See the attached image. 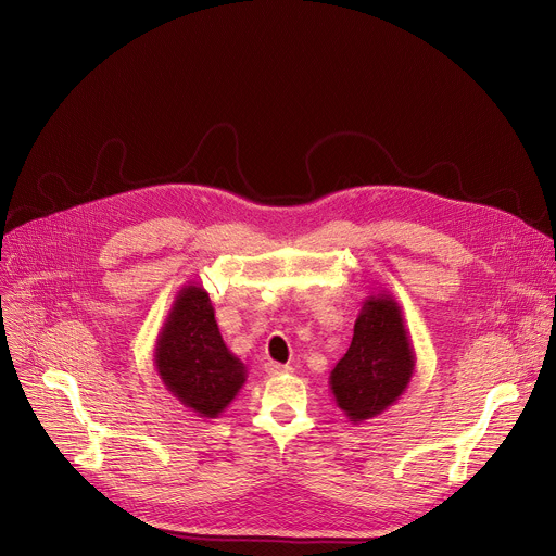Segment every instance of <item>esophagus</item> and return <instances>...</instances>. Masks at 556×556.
Listing matches in <instances>:
<instances>
[{
	"label": "esophagus",
	"mask_w": 556,
	"mask_h": 556,
	"mask_svg": "<svg viewBox=\"0 0 556 556\" xmlns=\"http://www.w3.org/2000/svg\"><path fill=\"white\" fill-rule=\"evenodd\" d=\"M265 370H267V375H269V377H278V375H287V372H291L293 368H291V366H285V364L269 362V364L265 366Z\"/></svg>",
	"instance_id": "esophagus-1"
}]
</instances>
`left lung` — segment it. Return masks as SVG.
<instances>
[{"mask_svg": "<svg viewBox=\"0 0 556 556\" xmlns=\"http://www.w3.org/2000/svg\"><path fill=\"white\" fill-rule=\"evenodd\" d=\"M416 366L414 346L394 295L381 291L364 300L353 342L330 370L328 386L344 416L359 425L379 416L407 390Z\"/></svg>", "mask_w": 556, "mask_h": 556, "instance_id": "8db88e82", "label": "left lung"}]
</instances>
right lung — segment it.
Wrapping results in <instances>:
<instances>
[{"instance_id": "1", "label": "right lung", "mask_w": 556, "mask_h": 556, "mask_svg": "<svg viewBox=\"0 0 556 556\" xmlns=\"http://www.w3.org/2000/svg\"><path fill=\"white\" fill-rule=\"evenodd\" d=\"M153 364L166 390L203 418H216L248 381L245 364L220 338L214 306L199 282L175 295Z\"/></svg>"}]
</instances>
